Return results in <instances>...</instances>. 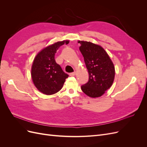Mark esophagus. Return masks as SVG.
I'll return each mask as SVG.
<instances>
[{
  "label": "esophagus",
  "instance_id": "1",
  "mask_svg": "<svg viewBox=\"0 0 147 147\" xmlns=\"http://www.w3.org/2000/svg\"><path fill=\"white\" fill-rule=\"evenodd\" d=\"M75 74H76V72H72V73H70L69 75H70V76H74V75H75Z\"/></svg>",
  "mask_w": 147,
  "mask_h": 147
}]
</instances>
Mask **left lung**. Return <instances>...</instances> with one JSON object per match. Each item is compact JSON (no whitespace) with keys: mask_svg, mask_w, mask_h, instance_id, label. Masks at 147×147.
Returning a JSON list of instances; mask_svg holds the SVG:
<instances>
[{"mask_svg":"<svg viewBox=\"0 0 147 147\" xmlns=\"http://www.w3.org/2000/svg\"><path fill=\"white\" fill-rule=\"evenodd\" d=\"M80 51L83 56L89 73L88 82L82 90L91 97H98L112 85L115 67L107 53L99 45L90 42L78 41Z\"/></svg>","mask_w":147,"mask_h":147,"instance_id":"obj_1","label":"left lung"}]
</instances>
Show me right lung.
<instances>
[{
  "instance_id": "right-lung-1",
  "label": "right lung",
  "mask_w": 147,
  "mask_h": 147,
  "mask_svg": "<svg viewBox=\"0 0 147 147\" xmlns=\"http://www.w3.org/2000/svg\"><path fill=\"white\" fill-rule=\"evenodd\" d=\"M69 42V40L57 42L43 49L35 57L31 76L35 87L43 94L51 95L60 91L69 77L55 59L59 48Z\"/></svg>"
}]
</instances>
